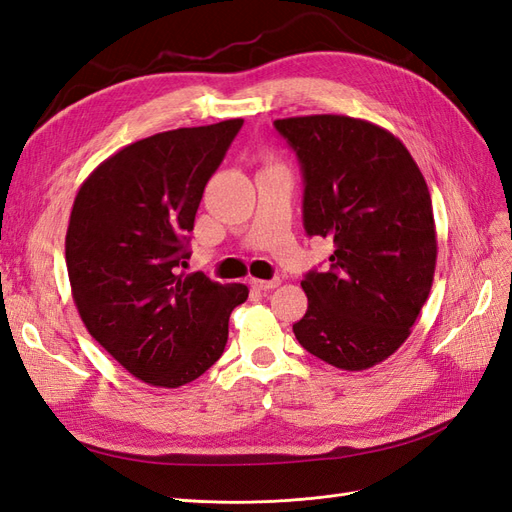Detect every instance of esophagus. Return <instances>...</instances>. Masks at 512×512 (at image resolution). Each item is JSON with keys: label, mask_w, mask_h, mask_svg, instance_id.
I'll use <instances>...</instances> for the list:
<instances>
[{"label": "esophagus", "mask_w": 512, "mask_h": 512, "mask_svg": "<svg viewBox=\"0 0 512 512\" xmlns=\"http://www.w3.org/2000/svg\"><path fill=\"white\" fill-rule=\"evenodd\" d=\"M250 284L256 288V290H273L280 286V277H273V280H256V277H252Z\"/></svg>", "instance_id": "obj_1"}]
</instances>
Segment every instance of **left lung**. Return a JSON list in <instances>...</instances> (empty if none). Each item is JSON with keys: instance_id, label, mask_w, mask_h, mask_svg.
Wrapping results in <instances>:
<instances>
[{"instance_id": "8db88e82", "label": "left lung", "mask_w": 512, "mask_h": 512, "mask_svg": "<svg viewBox=\"0 0 512 512\" xmlns=\"http://www.w3.org/2000/svg\"><path fill=\"white\" fill-rule=\"evenodd\" d=\"M303 170V224L331 239V269L301 282L294 337L324 363L363 371L406 342L429 297L438 239L431 196L406 145L346 115L277 119Z\"/></svg>"}]
</instances>
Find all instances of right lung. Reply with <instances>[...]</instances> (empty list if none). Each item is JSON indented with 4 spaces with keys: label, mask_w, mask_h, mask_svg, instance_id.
<instances>
[{
    "label": "right lung",
    "mask_w": 512,
    "mask_h": 512,
    "mask_svg": "<svg viewBox=\"0 0 512 512\" xmlns=\"http://www.w3.org/2000/svg\"><path fill=\"white\" fill-rule=\"evenodd\" d=\"M243 119L119 149L76 192L66 232L72 299L89 335L138 380L177 389L220 359L250 290L177 273L205 185Z\"/></svg>",
    "instance_id": "right-lung-1"
}]
</instances>
